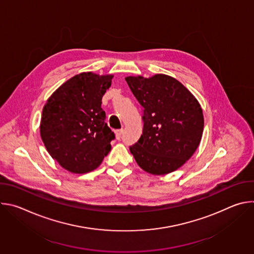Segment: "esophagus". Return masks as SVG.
I'll list each match as a JSON object with an SVG mask.
<instances>
[{
    "mask_svg": "<svg viewBox=\"0 0 254 254\" xmlns=\"http://www.w3.org/2000/svg\"><path fill=\"white\" fill-rule=\"evenodd\" d=\"M116 135H117V138L120 139L122 137V135H123V128L116 130Z\"/></svg>",
    "mask_w": 254,
    "mask_h": 254,
    "instance_id": "esophagus-1",
    "label": "esophagus"
}]
</instances>
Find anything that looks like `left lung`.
I'll return each instance as SVG.
<instances>
[{"label":"left lung","mask_w":254,"mask_h":254,"mask_svg":"<svg viewBox=\"0 0 254 254\" xmlns=\"http://www.w3.org/2000/svg\"><path fill=\"white\" fill-rule=\"evenodd\" d=\"M126 80L143 108L142 134L129 147L130 153L150 174L174 172L200 143L204 118L198 100L182 83L165 74Z\"/></svg>","instance_id":"left-lung-1"}]
</instances>
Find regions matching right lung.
Listing matches in <instances>:
<instances>
[{
	"label": "right lung",
	"instance_id": "obj_1",
	"mask_svg": "<svg viewBox=\"0 0 254 254\" xmlns=\"http://www.w3.org/2000/svg\"><path fill=\"white\" fill-rule=\"evenodd\" d=\"M113 75L83 72L63 83L43 107L40 133L50 156L65 170L84 174L110 153L115 132L105 123L101 99Z\"/></svg>",
	"mask_w": 254,
	"mask_h": 254
}]
</instances>
